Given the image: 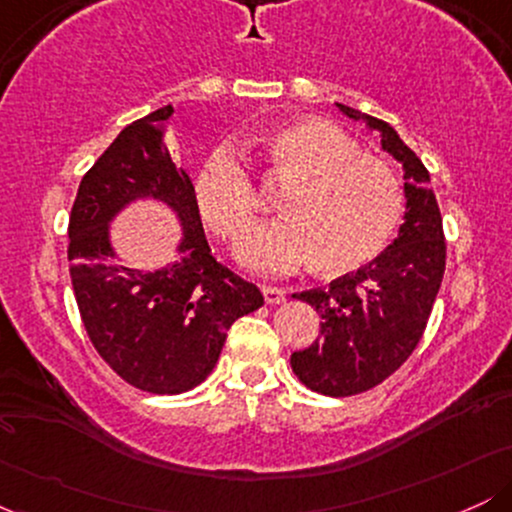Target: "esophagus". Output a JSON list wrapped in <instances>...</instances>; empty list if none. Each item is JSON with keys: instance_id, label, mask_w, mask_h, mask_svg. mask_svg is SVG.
I'll use <instances>...</instances> for the list:
<instances>
[{"instance_id": "esophagus-1", "label": "esophagus", "mask_w": 512, "mask_h": 512, "mask_svg": "<svg viewBox=\"0 0 512 512\" xmlns=\"http://www.w3.org/2000/svg\"><path fill=\"white\" fill-rule=\"evenodd\" d=\"M262 293H264V301L269 305H279L286 301V291L279 289V286H262Z\"/></svg>"}]
</instances>
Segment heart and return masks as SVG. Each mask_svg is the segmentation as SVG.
<instances>
[{
	"mask_svg": "<svg viewBox=\"0 0 512 512\" xmlns=\"http://www.w3.org/2000/svg\"><path fill=\"white\" fill-rule=\"evenodd\" d=\"M269 180L289 187L284 219L255 228L240 245L245 267L286 274L315 260L325 274H346L383 252L404 211L397 173L361 154L342 129L322 120L279 127L260 144ZM195 204L216 236L238 243L260 211V195L243 156L219 146L195 175Z\"/></svg>",
	"mask_w": 512,
	"mask_h": 512,
	"instance_id": "obj_1",
	"label": "heart"
}]
</instances>
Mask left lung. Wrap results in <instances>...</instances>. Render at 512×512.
<instances>
[{
    "mask_svg": "<svg viewBox=\"0 0 512 512\" xmlns=\"http://www.w3.org/2000/svg\"><path fill=\"white\" fill-rule=\"evenodd\" d=\"M351 120L380 132V144L404 168V223L373 262L327 289L293 293L320 313V337L293 351L298 380L327 397H351L390 378L426 330L445 272V236L431 175L387 122L337 103Z\"/></svg>",
    "mask_w": 512,
    "mask_h": 512,
    "instance_id": "8db88e82",
    "label": "left lung"
}]
</instances>
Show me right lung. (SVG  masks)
Segmentation results:
<instances>
[{"label":"right lung","instance_id":"add662e5","mask_svg":"<svg viewBox=\"0 0 512 512\" xmlns=\"http://www.w3.org/2000/svg\"><path fill=\"white\" fill-rule=\"evenodd\" d=\"M173 108L132 122L81 178L69 216V274L88 339L110 368L151 395H180L214 370L226 332L264 303L260 289L211 255L190 175L173 163L163 122ZM179 216L181 257L161 270L116 262L109 221L137 198Z\"/></svg>","mask_w":512,"mask_h":512}]
</instances>
